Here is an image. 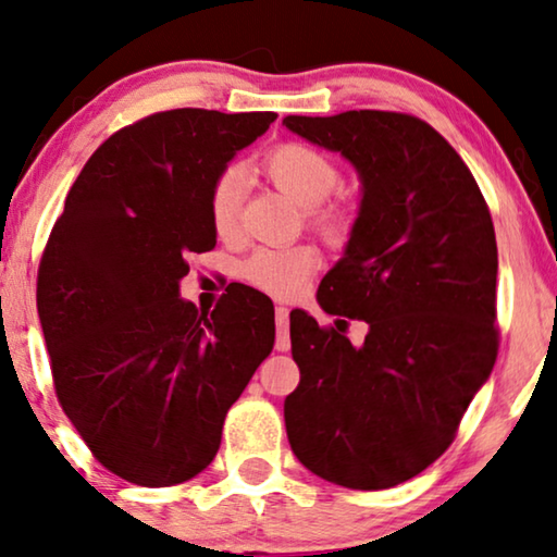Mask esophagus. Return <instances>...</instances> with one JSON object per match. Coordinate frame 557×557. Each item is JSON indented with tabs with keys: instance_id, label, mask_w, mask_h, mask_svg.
Masks as SVG:
<instances>
[{
	"instance_id": "34e87169",
	"label": "esophagus",
	"mask_w": 557,
	"mask_h": 557,
	"mask_svg": "<svg viewBox=\"0 0 557 557\" xmlns=\"http://www.w3.org/2000/svg\"><path fill=\"white\" fill-rule=\"evenodd\" d=\"M275 322H277V350H289V335H287L289 310L285 305H280L275 310Z\"/></svg>"
}]
</instances>
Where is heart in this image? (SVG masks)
Returning a JSON list of instances; mask_svg holds the SVG:
<instances>
[{"instance_id": "1", "label": "heart", "mask_w": 557, "mask_h": 557, "mask_svg": "<svg viewBox=\"0 0 557 557\" xmlns=\"http://www.w3.org/2000/svg\"><path fill=\"white\" fill-rule=\"evenodd\" d=\"M270 180L302 210H312L318 225L330 235H343L347 214L337 207L322 205L337 187L339 172L325 154L305 145H282L264 162ZM245 199V172L237 164L225 168L214 180L210 193V218L220 237H232L239 227V212ZM318 268V252L312 247H268L255 252L245 264V277L264 293L287 297L305 285Z\"/></svg>"}]
</instances>
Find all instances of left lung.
<instances>
[{
	"instance_id": "8db88e82",
	"label": "left lung",
	"mask_w": 557,
	"mask_h": 557,
	"mask_svg": "<svg viewBox=\"0 0 557 557\" xmlns=\"http://www.w3.org/2000/svg\"><path fill=\"white\" fill-rule=\"evenodd\" d=\"M282 124L358 172V218L318 302L368 322L352 345L339 327L289 314L300 385L285 397L287 440L327 483L385 491L447 450L493 372V220L460 154L428 122L350 110Z\"/></svg>"
}]
</instances>
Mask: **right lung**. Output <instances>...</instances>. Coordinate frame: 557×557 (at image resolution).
<instances>
[{
    "mask_svg": "<svg viewBox=\"0 0 557 557\" xmlns=\"http://www.w3.org/2000/svg\"><path fill=\"white\" fill-rule=\"evenodd\" d=\"M275 112H157L89 157L39 264L37 310L62 410L135 485L185 483L214 460L232 403L275 345L268 295L212 312L180 297L187 257L218 243L210 193Z\"/></svg>",
    "mask_w": 557,
    "mask_h": 557,
    "instance_id": "add662e5",
    "label": "right lung"
}]
</instances>
